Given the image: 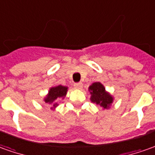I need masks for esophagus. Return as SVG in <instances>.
Wrapping results in <instances>:
<instances>
[{"mask_svg": "<svg viewBox=\"0 0 155 155\" xmlns=\"http://www.w3.org/2000/svg\"><path fill=\"white\" fill-rule=\"evenodd\" d=\"M74 87L75 89H81L83 87V85H82V83H75L74 85Z\"/></svg>", "mask_w": 155, "mask_h": 155, "instance_id": "obj_1", "label": "esophagus"}]
</instances>
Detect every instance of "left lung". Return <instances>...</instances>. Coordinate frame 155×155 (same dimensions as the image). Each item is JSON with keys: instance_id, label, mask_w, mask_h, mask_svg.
Returning <instances> with one entry per match:
<instances>
[{"instance_id": "8db88e82", "label": "left lung", "mask_w": 155, "mask_h": 155, "mask_svg": "<svg viewBox=\"0 0 155 155\" xmlns=\"http://www.w3.org/2000/svg\"><path fill=\"white\" fill-rule=\"evenodd\" d=\"M89 91H91V100L92 102L99 104L104 109L109 108L110 105L112 103L113 98L109 93L106 92L104 86L100 82H95L89 87Z\"/></svg>"}]
</instances>
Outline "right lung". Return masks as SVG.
Instances as JSON below:
<instances>
[{"label": "right lung", "instance_id": "obj_1", "mask_svg": "<svg viewBox=\"0 0 155 155\" xmlns=\"http://www.w3.org/2000/svg\"><path fill=\"white\" fill-rule=\"evenodd\" d=\"M67 89L68 87L66 86H63V85H58V86H54L52 87L49 91H48V95L47 97L44 99V101L46 103L53 104V107H57V103H55L54 101L57 98H62L64 97L67 93ZM53 108V107H52Z\"/></svg>", "mask_w": 155, "mask_h": 155}]
</instances>
